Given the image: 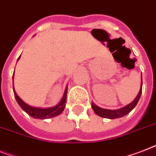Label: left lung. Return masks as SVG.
I'll return each mask as SVG.
<instances>
[{
  "label": "left lung",
  "instance_id": "8db88e82",
  "mask_svg": "<svg viewBox=\"0 0 156 156\" xmlns=\"http://www.w3.org/2000/svg\"><path fill=\"white\" fill-rule=\"evenodd\" d=\"M141 78H142V77H141ZM141 80L142 81H141L140 90H139V92H138V95L136 96L135 99H134L130 104H127V105H126L125 107H122L121 108L111 110V109L102 108L97 106L96 104H95L93 102H91V107H92V109L94 110V112L97 114L98 116L108 119L120 118V117H122V116L127 115L129 112H130L135 108V106L137 105V104H138V100H139V99H140L141 97V95H142V87H143V78H142Z\"/></svg>",
  "mask_w": 156,
  "mask_h": 156
}]
</instances>
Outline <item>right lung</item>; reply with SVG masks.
<instances>
[{
  "instance_id": "add662e5",
  "label": "right lung",
  "mask_w": 156,
  "mask_h": 156,
  "mask_svg": "<svg viewBox=\"0 0 156 156\" xmlns=\"http://www.w3.org/2000/svg\"><path fill=\"white\" fill-rule=\"evenodd\" d=\"M21 56L18 57V61L20 59ZM14 74V73H13ZM13 93H14V97H15L18 105L23 109V111H25L27 114H29L30 116H32L33 118L36 119H48L52 118L55 116H59L60 114L62 113V112L65 109L66 104V98H67V91H68V87H66L64 95L61 98V101L58 104L53 107H50V108H38V107H32L29 105V104H26L22 99H21L17 93L15 92L14 87H13Z\"/></svg>"
}]
</instances>
